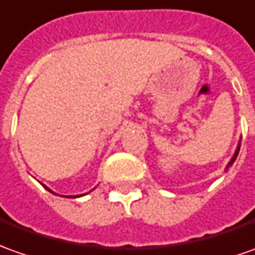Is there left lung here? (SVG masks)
<instances>
[{
  "instance_id": "left-lung-1",
  "label": "left lung",
  "mask_w": 255,
  "mask_h": 255,
  "mask_svg": "<svg viewBox=\"0 0 255 255\" xmlns=\"http://www.w3.org/2000/svg\"><path fill=\"white\" fill-rule=\"evenodd\" d=\"M239 150H240V141H239L238 148H236V151H235V154H233V157L231 158V161H229V162H228V165H226V168H225V171H228V168H229V166H232V165H233V162L236 161V158H238V154H239Z\"/></svg>"
}]
</instances>
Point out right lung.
<instances>
[{
    "instance_id": "1",
    "label": "right lung",
    "mask_w": 255,
    "mask_h": 255,
    "mask_svg": "<svg viewBox=\"0 0 255 255\" xmlns=\"http://www.w3.org/2000/svg\"><path fill=\"white\" fill-rule=\"evenodd\" d=\"M44 187H45V189H47V190H48V191H51V193H52V194H55V193H54V191L51 190V189H48V187H47V186H44ZM93 190H94V189H93ZM80 196H83V194H80ZM80 196H73V197L76 198V197H80Z\"/></svg>"
}]
</instances>
